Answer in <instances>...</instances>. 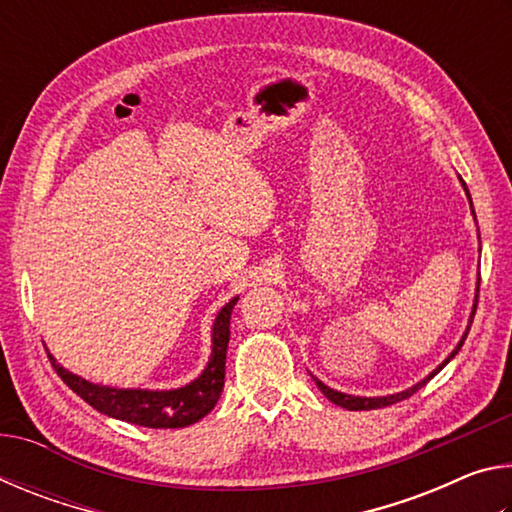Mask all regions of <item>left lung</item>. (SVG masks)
I'll return each mask as SVG.
<instances>
[{"label":"left lung","instance_id":"8db88e82","mask_svg":"<svg viewBox=\"0 0 512 512\" xmlns=\"http://www.w3.org/2000/svg\"><path fill=\"white\" fill-rule=\"evenodd\" d=\"M458 180H461V185H463V189H465V196H467V201H470V210H472V216H474V207H472V196H470V189H467V185H465V180L458 176ZM476 219V216H474ZM481 282V280H479ZM476 302H479V284H476V293H474V305H472V314H470V320H467V327H465V332H463V336H461V341L456 343V348L449 352V357L440 363V366L436 368V370H431L427 377L424 379H420L418 384H413L411 388H406V391H400V393H393V395H379V397H361V395H348V393H341V391H334V388H329L327 384H323V381H320L318 377H314L311 375V379L316 381V386L320 388V393H323L329 402H334L336 406H343V409H348V411H370V409H381V406H391V404H395V402H402V400H406V397H411L415 391H420V388L427 384L429 379H433L438 375L440 370H443L449 361H452L456 354H458V350L463 348V343H465V339H467V332H470V325H472V320H474V311H476Z\"/></svg>","mask_w":512,"mask_h":512}]
</instances>
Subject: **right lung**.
<instances>
[{
    "instance_id": "1",
    "label": "right lung",
    "mask_w": 512,
    "mask_h": 512,
    "mask_svg": "<svg viewBox=\"0 0 512 512\" xmlns=\"http://www.w3.org/2000/svg\"><path fill=\"white\" fill-rule=\"evenodd\" d=\"M239 296L219 309L212 325V354L201 375L180 388L169 391H151V388H117L74 375L72 370L60 366L54 354L49 361L60 379L83 397L92 409L108 415V418L124 420L149 429H180L198 422L210 413L223 393L225 384V352L230 341V316Z\"/></svg>"
}]
</instances>
